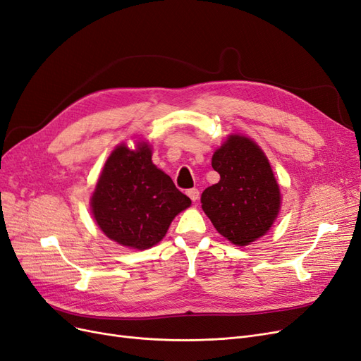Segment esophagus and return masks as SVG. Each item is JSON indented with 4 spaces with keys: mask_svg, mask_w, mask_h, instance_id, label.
<instances>
[{
    "mask_svg": "<svg viewBox=\"0 0 361 361\" xmlns=\"http://www.w3.org/2000/svg\"><path fill=\"white\" fill-rule=\"evenodd\" d=\"M187 194H188V197H190L192 202L199 200V197H200V191H199L197 188H191V190H188V191H187Z\"/></svg>",
    "mask_w": 361,
    "mask_h": 361,
    "instance_id": "34e87169",
    "label": "esophagus"
}]
</instances>
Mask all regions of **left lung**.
Returning a JSON list of instances; mask_svg holds the SVG:
<instances>
[{"label":"left lung","mask_w":361,"mask_h":361,"mask_svg":"<svg viewBox=\"0 0 361 361\" xmlns=\"http://www.w3.org/2000/svg\"><path fill=\"white\" fill-rule=\"evenodd\" d=\"M220 182L202 194V207L218 233L235 245L265 235L280 209V190L259 146L231 135L212 157Z\"/></svg>","instance_id":"1"}]
</instances>
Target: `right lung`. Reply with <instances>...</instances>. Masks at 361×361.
<instances>
[{"label": "right lung", "instance_id": "1", "mask_svg": "<svg viewBox=\"0 0 361 361\" xmlns=\"http://www.w3.org/2000/svg\"><path fill=\"white\" fill-rule=\"evenodd\" d=\"M191 204L171 178L152 162L147 143L117 146L92 197L101 231L120 245L146 250L166 236L173 218Z\"/></svg>", "mask_w": 361, "mask_h": 361}]
</instances>
